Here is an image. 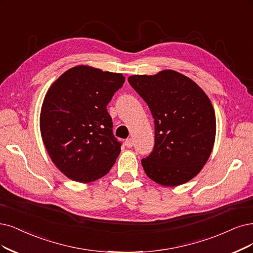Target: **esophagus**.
I'll use <instances>...</instances> for the list:
<instances>
[{"label": "esophagus", "instance_id": "esophagus-1", "mask_svg": "<svg viewBox=\"0 0 253 253\" xmlns=\"http://www.w3.org/2000/svg\"><path fill=\"white\" fill-rule=\"evenodd\" d=\"M125 146L127 148H131L133 146V139L132 138H127L125 141Z\"/></svg>", "mask_w": 253, "mask_h": 253}]
</instances>
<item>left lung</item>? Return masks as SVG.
Listing matches in <instances>:
<instances>
[{
  "instance_id": "obj_1",
  "label": "left lung",
  "mask_w": 253,
  "mask_h": 253,
  "mask_svg": "<svg viewBox=\"0 0 253 253\" xmlns=\"http://www.w3.org/2000/svg\"><path fill=\"white\" fill-rule=\"evenodd\" d=\"M151 110L155 144L142 160L149 178L165 186L190 181L207 164L216 137L209 97L192 79L173 70L128 78Z\"/></svg>"
}]
</instances>
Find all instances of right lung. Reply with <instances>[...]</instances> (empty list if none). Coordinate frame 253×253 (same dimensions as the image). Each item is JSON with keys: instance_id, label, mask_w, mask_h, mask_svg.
Segmentation results:
<instances>
[{"instance_id": "1", "label": "right lung", "mask_w": 253, "mask_h": 253, "mask_svg": "<svg viewBox=\"0 0 253 253\" xmlns=\"http://www.w3.org/2000/svg\"><path fill=\"white\" fill-rule=\"evenodd\" d=\"M124 82L122 74L77 65L46 91L40 118L42 142L68 178L95 181L116 163L121 143L112 133L106 106Z\"/></svg>"}]
</instances>
